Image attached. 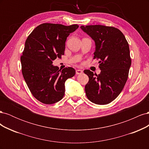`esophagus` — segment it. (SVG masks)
Here are the masks:
<instances>
[{
	"label": "esophagus",
	"instance_id": "obj_1",
	"mask_svg": "<svg viewBox=\"0 0 149 149\" xmlns=\"http://www.w3.org/2000/svg\"><path fill=\"white\" fill-rule=\"evenodd\" d=\"M83 70H76V74H82L83 73Z\"/></svg>",
	"mask_w": 149,
	"mask_h": 149
}]
</instances>
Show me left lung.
I'll return each instance as SVG.
<instances>
[{
	"instance_id": "left-lung-1",
	"label": "left lung",
	"mask_w": 149,
	"mask_h": 149,
	"mask_svg": "<svg viewBox=\"0 0 149 149\" xmlns=\"http://www.w3.org/2000/svg\"><path fill=\"white\" fill-rule=\"evenodd\" d=\"M95 42L94 59L100 60V74L89 70L85 86L88 100L96 104H109L118 97L127 81L131 65L129 44L121 31L113 26L101 25L81 26Z\"/></svg>"
}]
</instances>
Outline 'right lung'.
<instances>
[{"label":"right lung","mask_w":149,"mask_h":149,"mask_svg":"<svg viewBox=\"0 0 149 149\" xmlns=\"http://www.w3.org/2000/svg\"><path fill=\"white\" fill-rule=\"evenodd\" d=\"M79 27L45 23L37 26L27 37L20 57L22 72L32 95L45 104H52L63 97L65 83L76 71L68 67L61 71L52 65L64 55L69 35Z\"/></svg>","instance_id":"1"}]
</instances>
